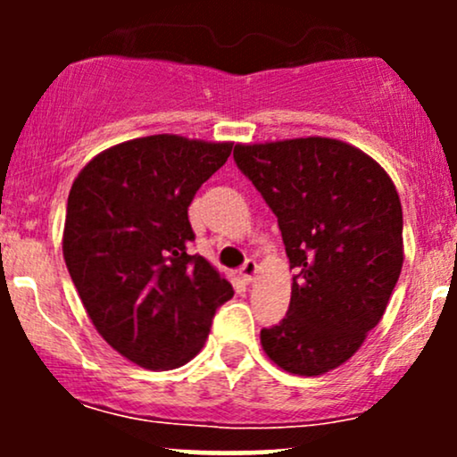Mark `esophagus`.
<instances>
[{"label":"esophagus","mask_w":457,"mask_h":457,"mask_svg":"<svg viewBox=\"0 0 457 457\" xmlns=\"http://www.w3.org/2000/svg\"><path fill=\"white\" fill-rule=\"evenodd\" d=\"M255 275H258V262H255V260H246L243 269H240V277H243L245 283H253Z\"/></svg>","instance_id":"esophagus-1"}]
</instances>
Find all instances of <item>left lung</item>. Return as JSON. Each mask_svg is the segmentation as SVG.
Returning <instances> with one entry per match:
<instances>
[{
	"instance_id": "obj_1",
	"label": "left lung",
	"mask_w": 457,
	"mask_h": 457,
	"mask_svg": "<svg viewBox=\"0 0 457 457\" xmlns=\"http://www.w3.org/2000/svg\"><path fill=\"white\" fill-rule=\"evenodd\" d=\"M234 161L277 214L298 270L290 309L262 328V348L287 374H327L363 345L400 279L397 188L380 162L339 139L236 144Z\"/></svg>"
}]
</instances>
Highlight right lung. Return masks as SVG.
Returning <instances> with one entry per match:
<instances>
[{
	"label": "right lung",
	"instance_id": "obj_1",
	"mask_svg": "<svg viewBox=\"0 0 457 457\" xmlns=\"http://www.w3.org/2000/svg\"><path fill=\"white\" fill-rule=\"evenodd\" d=\"M232 141L150 135L103 150L68 193L66 269L94 328L145 370H174L204 348L232 286L202 255L188 206Z\"/></svg>",
	"mask_w": 457,
	"mask_h": 457
}]
</instances>
